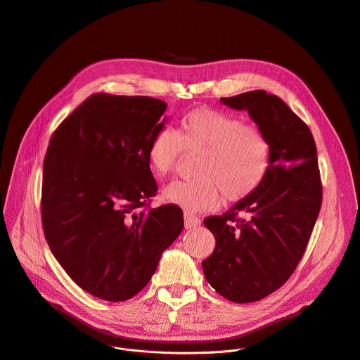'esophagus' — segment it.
<instances>
[{"label": "esophagus", "instance_id": "obj_1", "mask_svg": "<svg viewBox=\"0 0 360 360\" xmlns=\"http://www.w3.org/2000/svg\"><path fill=\"white\" fill-rule=\"evenodd\" d=\"M184 219H185V229H192V228H196L200 225V221L198 217L192 215V214H188L185 212L184 215Z\"/></svg>", "mask_w": 360, "mask_h": 360}]
</instances>
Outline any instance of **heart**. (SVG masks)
I'll return each instance as SVG.
<instances>
[{"mask_svg": "<svg viewBox=\"0 0 360 360\" xmlns=\"http://www.w3.org/2000/svg\"><path fill=\"white\" fill-rule=\"evenodd\" d=\"M184 152L199 153L198 178L169 184L164 198L186 212H205L218 208L222 195L239 202L258 189L271 167L272 146L259 127L202 107L185 114L178 131L161 128L153 134L146 155L152 169L165 176L176 171Z\"/></svg>", "mask_w": 360, "mask_h": 360, "instance_id": "obj_1", "label": "heart"}]
</instances>
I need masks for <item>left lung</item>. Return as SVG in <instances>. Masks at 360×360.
I'll return each instance as SVG.
<instances>
[{"label":"left lung","mask_w":360,"mask_h":360,"mask_svg":"<svg viewBox=\"0 0 360 360\" xmlns=\"http://www.w3.org/2000/svg\"><path fill=\"white\" fill-rule=\"evenodd\" d=\"M221 102L246 110L269 138L271 167L250 196L203 224L217 245L202 262L203 275L225 299L261 300L295 272L322 205L314 135L285 102L266 91H249Z\"/></svg>","instance_id":"left-lung-1"}]
</instances>
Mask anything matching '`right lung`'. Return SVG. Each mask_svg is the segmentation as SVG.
<instances>
[{
	"label": "right lung",
	"instance_id": "right-lung-1",
	"mask_svg": "<svg viewBox=\"0 0 360 360\" xmlns=\"http://www.w3.org/2000/svg\"><path fill=\"white\" fill-rule=\"evenodd\" d=\"M167 104L150 96L94 94L49 139L41 219L56 259L95 297L122 302L157 271L184 229L176 205L149 207L158 191L146 149Z\"/></svg>",
	"mask_w": 360,
	"mask_h": 360
}]
</instances>
